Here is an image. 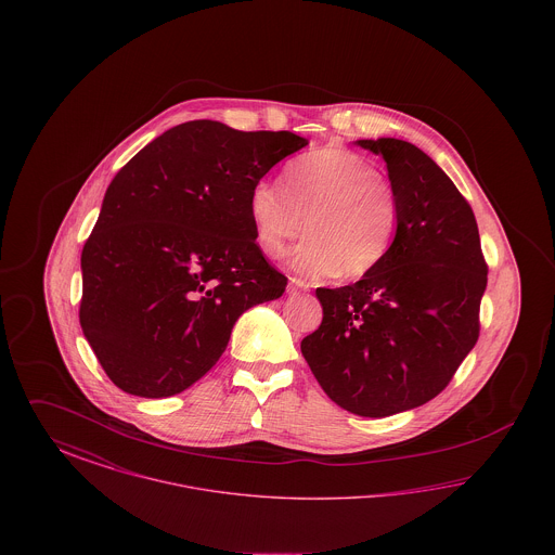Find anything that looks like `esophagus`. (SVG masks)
<instances>
[{
    "mask_svg": "<svg viewBox=\"0 0 555 555\" xmlns=\"http://www.w3.org/2000/svg\"><path fill=\"white\" fill-rule=\"evenodd\" d=\"M291 295H295V293H301V291H308V283H304L301 279H291L289 287H287Z\"/></svg>",
    "mask_w": 555,
    "mask_h": 555,
    "instance_id": "34e87169",
    "label": "esophagus"
}]
</instances>
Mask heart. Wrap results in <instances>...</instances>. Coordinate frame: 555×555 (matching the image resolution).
<instances>
[{
	"instance_id": "heart-1",
	"label": "heart",
	"mask_w": 555,
	"mask_h": 555,
	"mask_svg": "<svg viewBox=\"0 0 555 555\" xmlns=\"http://www.w3.org/2000/svg\"><path fill=\"white\" fill-rule=\"evenodd\" d=\"M285 186L262 179L249 191L254 237L270 258L291 243L293 268L308 279L341 274L358 281L387 260L401 224L396 183L369 158L341 145H326L293 159Z\"/></svg>"
}]
</instances>
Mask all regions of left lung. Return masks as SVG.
<instances>
[{"mask_svg": "<svg viewBox=\"0 0 555 555\" xmlns=\"http://www.w3.org/2000/svg\"><path fill=\"white\" fill-rule=\"evenodd\" d=\"M401 197L387 260L339 289L318 287L322 324L301 341L320 387L347 412L383 418L439 396L478 339L487 262L475 211L448 175L401 139H360Z\"/></svg>", "mask_w": 555, "mask_h": 555, "instance_id": "8db88e82", "label": "left lung"}]
</instances>
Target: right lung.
I'll return each instance as SVG.
<instances>
[{"label": "right lung", "mask_w": 555, "mask_h": 555, "mask_svg": "<svg viewBox=\"0 0 555 555\" xmlns=\"http://www.w3.org/2000/svg\"><path fill=\"white\" fill-rule=\"evenodd\" d=\"M306 145L295 132L191 120L120 168L80 254L79 310L118 389L185 391L218 362L245 310L285 293L287 276L254 237L249 191Z\"/></svg>", "instance_id": "1"}]
</instances>
